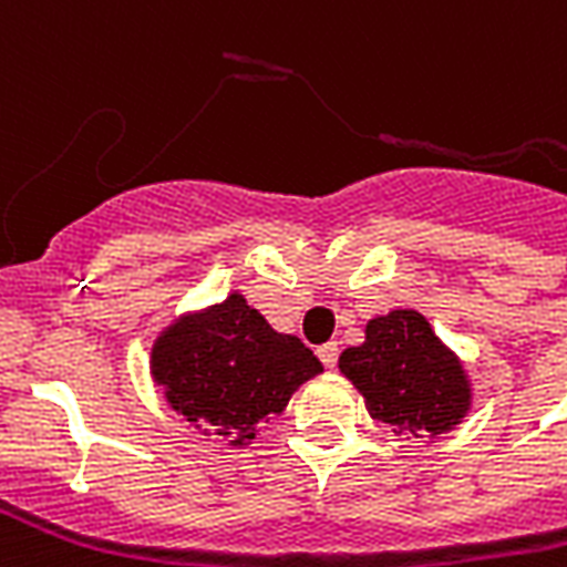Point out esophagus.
<instances>
[{"instance_id":"obj_1","label":"esophagus","mask_w":567,"mask_h":567,"mask_svg":"<svg viewBox=\"0 0 567 567\" xmlns=\"http://www.w3.org/2000/svg\"><path fill=\"white\" fill-rule=\"evenodd\" d=\"M318 357H321V362L327 369H332V365L339 362V344H336V341H327V344L318 348Z\"/></svg>"}]
</instances>
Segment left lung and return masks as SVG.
Masks as SVG:
<instances>
[{
  "mask_svg": "<svg viewBox=\"0 0 567 567\" xmlns=\"http://www.w3.org/2000/svg\"><path fill=\"white\" fill-rule=\"evenodd\" d=\"M339 369L360 389L371 419L410 434H446L473 401L461 360L413 309L371 318L365 341L341 353Z\"/></svg>",
  "mask_w": 567,
  "mask_h": 567,
  "instance_id": "left-lung-1",
  "label": "left lung"
}]
</instances>
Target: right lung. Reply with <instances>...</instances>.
I'll list each match as a JSON object with an SVG mask.
<instances>
[{
    "label": "right lung",
    "instance_id": "obj_1",
    "mask_svg": "<svg viewBox=\"0 0 567 567\" xmlns=\"http://www.w3.org/2000/svg\"><path fill=\"white\" fill-rule=\"evenodd\" d=\"M321 371L318 357L297 336L276 332L244 293L184 315L151 348V374L172 410L228 446L255 440L258 422L282 413Z\"/></svg>",
    "mask_w": 567,
    "mask_h": 567
}]
</instances>
